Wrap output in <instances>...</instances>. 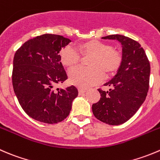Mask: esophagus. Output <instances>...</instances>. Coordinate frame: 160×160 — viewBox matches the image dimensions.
<instances>
[{
    "instance_id": "1",
    "label": "esophagus",
    "mask_w": 160,
    "mask_h": 160,
    "mask_svg": "<svg viewBox=\"0 0 160 160\" xmlns=\"http://www.w3.org/2000/svg\"><path fill=\"white\" fill-rule=\"evenodd\" d=\"M78 91L80 94H83V93H85L87 91L86 89H83V88H78Z\"/></svg>"
}]
</instances>
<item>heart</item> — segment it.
Instances as JSON below:
<instances>
[{
  "label": "heart",
  "instance_id": "heart-1",
  "mask_svg": "<svg viewBox=\"0 0 160 160\" xmlns=\"http://www.w3.org/2000/svg\"><path fill=\"white\" fill-rule=\"evenodd\" d=\"M80 51L86 55H92L89 61L91 67H74L69 72L71 83L86 88L99 83L105 78V72L110 74L118 69L121 63V55L117 51L105 43L91 41L80 46ZM62 63L69 67L75 66L80 58V52L73 46H67L60 52Z\"/></svg>",
  "mask_w": 160,
  "mask_h": 160
}]
</instances>
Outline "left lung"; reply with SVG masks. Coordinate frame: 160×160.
Returning a JSON list of instances; mask_svg holds the SVG:
<instances>
[{
	"mask_svg": "<svg viewBox=\"0 0 160 160\" xmlns=\"http://www.w3.org/2000/svg\"><path fill=\"white\" fill-rule=\"evenodd\" d=\"M104 40H116L122 45V58L116 75L105 83L108 91L98 89L101 98L92 105L98 119L109 125H119L131 119L146 98L150 64L141 44L123 35H109Z\"/></svg>",
	"mask_w": 160,
	"mask_h": 160,
	"instance_id": "left-lung-1",
	"label": "left lung"
}]
</instances>
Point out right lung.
<instances>
[{
  "label": "right lung",
  "mask_w": 160,
  "mask_h": 160,
  "mask_svg": "<svg viewBox=\"0 0 160 160\" xmlns=\"http://www.w3.org/2000/svg\"><path fill=\"white\" fill-rule=\"evenodd\" d=\"M71 40L44 34L26 41L13 59L12 84L20 105L35 120L57 123L69 116L78 95L74 86L57 88L68 78L59 55Z\"/></svg>",
  "instance_id": "obj_1"
}]
</instances>
